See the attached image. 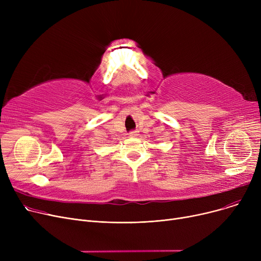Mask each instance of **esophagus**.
<instances>
[{
	"mask_svg": "<svg viewBox=\"0 0 261 261\" xmlns=\"http://www.w3.org/2000/svg\"><path fill=\"white\" fill-rule=\"evenodd\" d=\"M139 135V131H131L130 133H129V136L130 138H136V136Z\"/></svg>",
	"mask_w": 261,
	"mask_h": 261,
	"instance_id": "esophagus-1",
	"label": "esophagus"
}]
</instances>
